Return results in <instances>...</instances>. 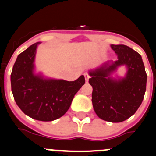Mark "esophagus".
<instances>
[{
	"mask_svg": "<svg viewBox=\"0 0 156 156\" xmlns=\"http://www.w3.org/2000/svg\"><path fill=\"white\" fill-rule=\"evenodd\" d=\"M84 78H85V81H86V82H87V81H88V79H89V78H90L89 75H88L87 73H84Z\"/></svg>",
	"mask_w": 156,
	"mask_h": 156,
	"instance_id": "1",
	"label": "esophagus"
}]
</instances>
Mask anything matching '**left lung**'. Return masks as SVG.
Returning a JSON list of instances; mask_svg holds the SVG:
<instances>
[{"label":"left lung","instance_id":"8db88e82","mask_svg":"<svg viewBox=\"0 0 156 156\" xmlns=\"http://www.w3.org/2000/svg\"><path fill=\"white\" fill-rule=\"evenodd\" d=\"M111 48L117 54V60L90 71L89 84L93 87L96 114L103 120L117 123L129 119L140 107L145 95L147 75L137 52L124 44H112ZM123 65L128 68L126 76L112 78L111 74Z\"/></svg>","mask_w":156,"mask_h":156}]
</instances>
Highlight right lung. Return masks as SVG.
Listing matches in <instances>:
<instances>
[{
    "instance_id": "1",
    "label": "right lung",
    "mask_w": 156,
    "mask_h": 156,
    "mask_svg": "<svg viewBox=\"0 0 156 156\" xmlns=\"http://www.w3.org/2000/svg\"><path fill=\"white\" fill-rule=\"evenodd\" d=\"M39 44L31 45L17 56L10 76L11 89L17 106L25 114L36 120L51 122L68 111L85 78L81 75L68 81L34 75V56Z\"/></svg>"
}]
</instances>
